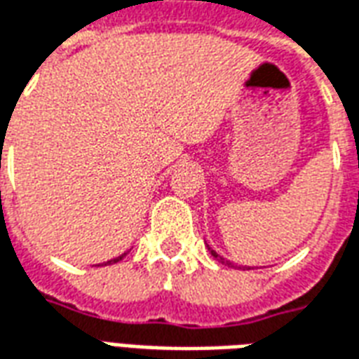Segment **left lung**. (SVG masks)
<instances>
[{
    "label": "left lung",
    "mask_w": 359,
    "mask_h": 359,
    "mask_svg": "<svg viewBox=\"0 0 359 359\" xmlns=\"http://www.w3.org/2000/svg\"><path fill=\"white\" fill-rule=\"evenodd\" d=\"M205 246H208V250H210V254H211V256H213V257H215V259H217L219 264H223V265H229V267H236V265H234V264H231V262H229V259H225V257H223V256H219L217 252H215V250L211 248L210 244H205ZM246 269H252V267H246Z\"/></svg>",
    "instance_id": "obj_1"
}]
</instances>
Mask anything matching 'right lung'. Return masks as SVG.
Returning a JSON list of instances; mask_svg holds the SVG:
<instances>
[{"mask_svg": "<svg viewBox=\"0 0 359 359\" xmlns=\"http://www.w3.org/2000/svg\"><path fill=\"white\" fill-rule=\"evenodd\" d=\"M126 256V252L125 254H121V256L118 257H113V259H109V262H105V264H102V265H111V264H117V262H121V259H123V257Z\"/></svg>", "mask_w": 359, "mask_h": 359, "instance_id": "add662e5", "label": "right lung"}]
</instances>
